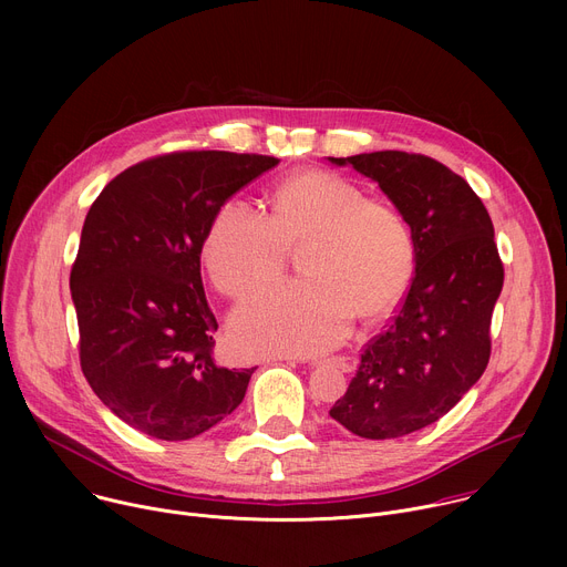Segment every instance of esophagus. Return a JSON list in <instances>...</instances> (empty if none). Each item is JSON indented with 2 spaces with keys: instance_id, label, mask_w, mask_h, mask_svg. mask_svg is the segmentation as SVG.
Here are the masks:
<instances>
[{
  "instance_id": "obj_1",
  "label": "esophagus",
  "mask_w": 567,
  "mask_h": 567,
  "mask_svg": "<svg viewBox=\"0 0 567 567\" xmlns=\"http://www.w3.org/2000/svg\"><path fill=\"white\" fill-rule=\"evenodd\" d=\"M274 361H296V363H298L296 357H274ZM316 363H320V361H316ZM322 363H326V361H322ZM328 363L337 365V368L343 370V372H352L354 365H357L352 357H332V359H328Z\"/></svg>"
}]
</instances>
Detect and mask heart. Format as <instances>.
Wrapping results in <instances>:
<instances>
[{"instance_id": "obj_1", "label": "heart", "mask_w": 567, "mask_h": 567, "mask_svg": "<svg viewBox=\"0 0 567 567\" xmlns=\"http://www.w3.org/2000/svg\"><path fill=\"white\" fill-rule=\"evenodd\" d=\"M307 280L265 289L230 318L247 357H307L339 346L354 316L385 313L415 271V239L401 210L330 171H300L271 190L267 215L228 197L204 237L213 282L241 298L276 280L289 249L302 247Z\"/></svg>"}]
</instances>
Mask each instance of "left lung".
<instances>
[{"label": "left lung", "instance_id": "1", "mask_svg": "<svg viewBox=\"0 0 567 567\" xmlns=\"http://www.w3.org/2000/svg\"><path fill=\"white\" fill-rule=\"evenodd\" d=\"M370 177L406 217L415 276L385 330L361 352L330 415L365 440H392L444 417L482 377L505 269L492 217L471 186L424 154L328 156Z\"/></svg>", "mask_w": 567, "mask_h": 567}]
</instances>
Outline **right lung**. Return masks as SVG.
I'll return each mask as SVG.
<instances>
[{
    "mask_svg": "<svg viewBox=\"0 0 567 567\" xmlns=\"http://www.w3.org/2000/svg\"><path fill=\"white\" fill-rule=\"evenodd\" d=\"M278 164L221 150L161 154L123 171L92 204L69 278L80 368L132 429L190 440L245 399L254 368L215 361L199 256L221 202Z\"/></svg>",
    "mask_w": 567,
    "mask_h": 567,
    "instance_id": "add662e5",
    "label": "right lung"
}]
</instances>
